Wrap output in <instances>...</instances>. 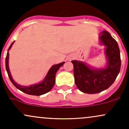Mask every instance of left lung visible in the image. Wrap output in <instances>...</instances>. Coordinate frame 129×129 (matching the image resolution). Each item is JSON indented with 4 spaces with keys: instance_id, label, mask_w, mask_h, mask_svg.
Returning <instances> with one entry per match:
<instances>
[{
    "instance_id": "left-lung-1",
    "label": "left lung",
    "mask_w": 129,
    "mask_h": 129,
    "mask_svg": "<svg viewBox=\"0 0 129 129\" xmlns=\"http://www.w3.org/2000/svg\"><path fill=\"white\" fill-rule=\"evenodd\" d=\"M101 42L106 46L108 66L102 70H93L82 62L73 60L74 81L81 92L97 93L108 88L114 83L121 66L118 44L108 31H103Z\"/></svg>"
}]
</instances>
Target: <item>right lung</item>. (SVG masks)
<instances>
[{"instance_id":"right-lung-1","label":"right lung","mask_w":129,"mask_h":129,"mask_svg":"<svg viewBox=\"0 0 129 129\" xmlns=\"http://www.w3.org/2000/svg\"><path fill=\"white\" fill-rule=\"evenodd\" d=\"M13 42L12 43L10 46L9 47V50L12 47V45H13ZM9 52H7V54L6 58H5V68H6L8 76H9L10 80L12 82V84L15 85L16 88L19 89L21 92L25 93L26 94H29V95H36V96H39V95H43L46 93H47L55 85V75L57 72V71L59 70V68L61 66L64 64V62L63 63H59L58 64L53 65L50 69L49 71H48L47 75L45 77V79L42 82L38 84H35V85H30V86L26 87L23 86V85H20L19 84H16L15 82L13 81L12 79V76H11L10 73L9 68Z\"/></svg>"}]
</instances>
